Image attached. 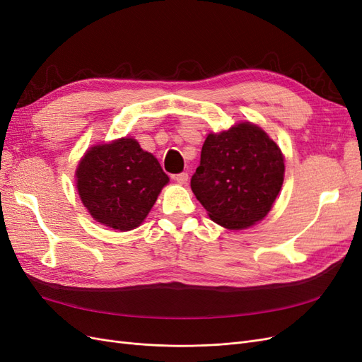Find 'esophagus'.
Returning a JSON list of instances; mask_svg holds the SVG:
<instances>
[{"instance_id":"34e87169","label":"esophagus","mask_w":362,"mask_h":362,"mask_svg":"<svg viewBox=\"0 0 362 362\" xmlns=\"http://www.w3.org/2000/svg\"><path fill=\"white\" fill-rule=\"evenodd\" d=\"M173 180L177 181L178 184H187V181H189V173L182 172V173H177V175H173Z\"/></svg>"}]
</instances>
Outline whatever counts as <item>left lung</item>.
<instances>
[{
    "label": "left lung",
    "mask_w": 362,
    "mask_h": 362,
    "mask_svg": "<svg viewBox=\"0 0 362 362\" xmlns=\"http://www.w3.org/2000/svg\"><path fill=\"white\" fill-rule=\"evenodd\" d=\"M279 146L259 127L242 122L208 134L192 190L211 221L245 229L270 211L284 182Z\"/></svg>",
    "instance_id": "obj_1"
}]
</instances>
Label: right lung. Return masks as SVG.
Masks as SVG:
<instances>
[{
  "mask_svg": "<svg viewBox=\"0 0 362 362\" xmlns=\"http://www.w3.org/2000/svg\"><path fill=\"white\" fill-rule=\"evenodd\" d=\"M75 175L76 190L92 217L119 231L144 222L169 182L158 160L129 137L90 148Z\"/></svg>",
  "mask_w": 362,
  "mask_h": 362,
  "instance_id": "add662e5",
  "label": "right lung"
}]
</instances>
